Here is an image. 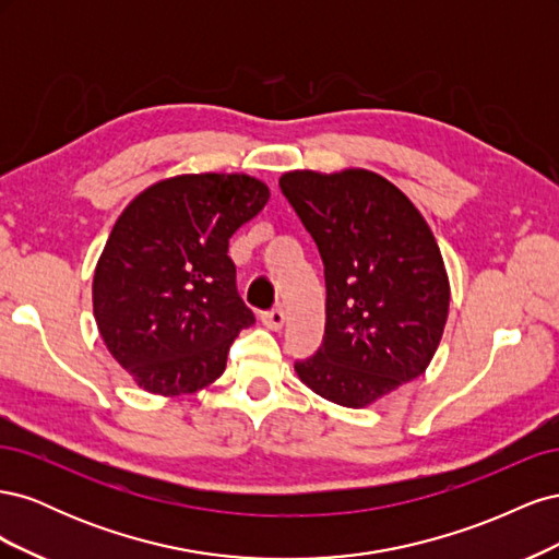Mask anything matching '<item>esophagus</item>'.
Returning a JSON list of instances; mask_svg holds the SVG:
<instances>
[{"instance_id": "obj_1", "label": "esophagus", "mask_w": 559, "mask_h": 559, "mask_svg": "<svg viewBox=\"0 0 559 559\" xmlns=\"http://www.w3.org/2000/svg\"><path fill=\"white\" fill-rule=\"evenodd\" d=\"M261 321H263L265 329L280 331L284 326V321H286V312L282 308H275V310H270V312H263Z\"/></svg>"}]
</instances>
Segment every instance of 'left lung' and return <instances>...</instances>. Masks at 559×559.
<instances>
[{"label":"left lung","mask_w":559,"mask_h":559,"mask_svg":"<svg viewBox=\"0 0 559 559\" xmlns=\"http://www.w3.org/2000/svg\"><path fill=\"white\" fill-rule=\"evenodd\" d=\"M319 247L324 345L296 373L321 399L366 408L425 373L441 345L450 282L425 216L392 181L347 167L280 177Z\"/></svg>","instance_id":"obj_1"}]
</instances>
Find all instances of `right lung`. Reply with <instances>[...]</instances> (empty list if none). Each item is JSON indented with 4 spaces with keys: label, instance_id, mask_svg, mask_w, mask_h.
Listing matches in <instances>:
<instances>
[{
    "label": "right lung",
    "instance_id": "right-lung-1",
    "mask_svg": "<svg viewBox=\"0 0 559 559\" xmlns=\"http://www.w3.org/2000/svg\"><path fill=\"white\" fill-rule=\"evenodd\" d=\"M267 198V183L242 173L177 175L118 216L95 265L93 314L144 392L193 394L224 376L233 341L253 324L228 240Z\"/></svg>",
    "mask_w": 559,
    "mask_h": 559
}]
</instances>
